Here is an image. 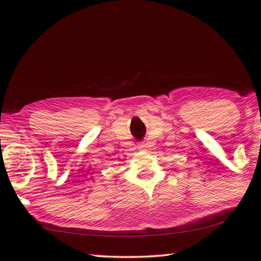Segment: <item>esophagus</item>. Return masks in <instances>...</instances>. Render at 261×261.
<instances>
[{
    "label": "esophagus",
    "mask_w": 261,
    "mask_h": 261,
    "mask_svg": "<svg viewBox=\"0 0 261 261\" xmlns=\"http://www.w3.org/2000/svg\"><path fill=\"white\" fill-rule=\"evenodd\" d=\"M138 148L140 149V151H145V149L147 148V145L145 144V141H143V143H139L138 144Z\"/></svg>",
    "instance_id": "esophagus-1"
}]
</instances>
